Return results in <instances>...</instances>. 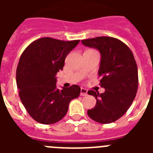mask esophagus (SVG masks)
<instances>
[{"label": "esophagus", "mask_w": 153, "mask_h": 153, "mask_svg": "<svg viewBox=\"0 0 153 153\" xmlns=\"http://www.w3.org/2000/svg\"><path fill=\"white\" fill-rule=\"evenodd\" d=\"M80 95L81 96H86V95H87V90H86V89H84V88H81Z\"/></svg>", "instance_id": "1"}]
</instances>
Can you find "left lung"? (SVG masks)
I'll list each match as a JSON object with an SVG mask.
<instances>
[{"label":"left lung","instance_id":"1","mask_svg":"<svg viewBox=\"0 0 153 153\" xmlns=\"http://www.w3.org/2000/svg\"><path fill=\"white\" fill-rule=\"evenodd\" d=\"M86 47H93L101 54L99 76L103 93L89 90L97 100L94 108L87 114L96 122L107 124L122 117L137 93L139 78L136 62L129 47L111 36H97L81 40Z\"/></svg>","mask_w":153,"mask_h":153}]
</instances>
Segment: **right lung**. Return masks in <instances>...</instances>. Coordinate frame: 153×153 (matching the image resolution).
Listing matches in <instances>:
<instances>
[{"label": "right lung", "mask_w": 153, "mask_h": 153, "mask_svg": "<svg viewBox=\"0 0 153 153\" xmlns=\"http://www.w3.org/2000/svg\"><path fill=\"white\" fill-rule=\"evenodd\" d=\"M79 40L43 37L32 42L22 53L16 72L19 96L26 110L35 121L55 123L67 114L69 103L77 98L80 87L56 88V75L63 70L67 54Z\"/></svg>", "instance_id": "1"}]
</instances>
